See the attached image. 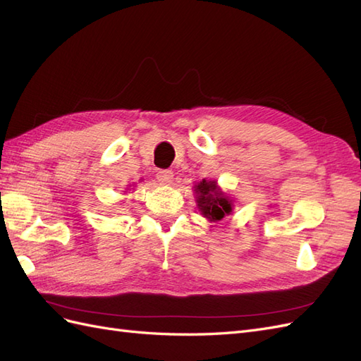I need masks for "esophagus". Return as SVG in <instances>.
<instances>
[{
	"label": "esophagus",
	"instance_id": "34e87169",
	"mask_svg": "<svg viewBox=\"0 0 361 361\" xmlns=\"http://www.w3.org/2000/svg\"><path fill=\"white\" fill-rule=\"evenodd\" d=\"M157 179L161 183H170L173 180V171L171 170H158Z\"/></svg>",
	"mask_w": 361,
	"mask_h": 361
}]
</instances>
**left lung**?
I'll return each mask as SVG.
<instances>
[{
    "instance_id": "8db88e82",
    "label": "left lung",
    "mask_w": 361,
    "mask_h": 361,
    "mask_svg": "<svg viewBox=\"0 0 361 361\" xmlns=\"http://www.w3.org/2000/svg\"><path fill=\"white\" fill-rule=\"evenodd\" d=\"M195 192L199 194L197 206L202 214L209 218L211 221H218L232 212V203L228 202L221 191L216 190V185L212 180H202L195 185Z\"/></svg>"
}]
</instances>
